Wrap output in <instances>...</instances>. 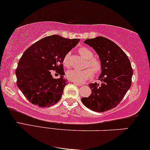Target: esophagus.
Here are the masks:
<instances>
[{"instance_id":"esophagus-1","label":"esophagus","mask_w":150,"mask_h":150,"mask_svg":"<svg viewBox=\"0 0 150 150\" xmlns=\"http://www.w3.org/2000/svg\"><path fill=\"white\" fill-rule=\"evenodd\" d=\"M73 84H74V85H78V86H82V84H79V83H74V82L73 83Z\"/></svg>"}]
</instances>
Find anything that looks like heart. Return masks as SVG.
<instances>
[{
  "instance_id": "heart-1",
  "label": "heart",
  "mask_w": 150,
  "mask_h": 150,
  "mask_svg": "<svg viewBox=\"0 0 150 150\" xmlns=\"http://www.w3.org/2000/svg\"><path fill=\"white\" fill-rule=\"evenodd\" d=\"M80 54L87 59L85 65L91 67H87L83 70L70 69L66 73V77L68 80L76 83H83L92 77L93 71L98 74L101 72L103 69L102 62L98 58L93 57L94 53L86 47H81L79 49ZM63 65L65 67H69V54H67L63 59Z\"/></svg>"
}]
</instances>
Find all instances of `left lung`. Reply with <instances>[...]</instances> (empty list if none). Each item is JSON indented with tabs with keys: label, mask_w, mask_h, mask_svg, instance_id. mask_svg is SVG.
Instances as JSON below:
<instances>
[{
	"label": "left lung",
	"mask_w": 150,
	"mask_h": 150,
	"mask_svg": "<svg viewBox=\"0 0 150 150\" xmlns=\"http://www.w3.org/2000/svg\"><path fill=\"white\" fill-rule=\"evenodd\" d=\"M84 42L98 54L103 69L98 79L100 82L89 84L92 94L81 100L94 112L110 110L120 103L131 87L133 74L131 63L125 52L108 38L98 36Z\"/></svg>",
	"instance_id": "left-lung-1"
}]
</instances>
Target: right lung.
Instances as JSON below:
<instances>
[{"label":"right lung","instance_id":"right-lung-1","mask_svg":"<svg viewBox=\"0 0 150 150\" xmlns=\"http://www.w3.org/2000/svg\"><path fill=\"white\" fill-rule=\"evenodd\" d=\"M79 41V38L52 35L35 42L23 53L16 70V84L30 103L48 108L59 101L66 85L64 57ZM52 70L61 78L54 79Z\"/></svg>","mask_w":150,"mask_h":150}]
</instances>
